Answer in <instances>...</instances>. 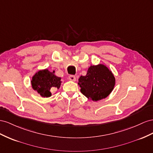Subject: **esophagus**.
<instances>
[{
	"label": "esophagus",
	"mask_w": 153,
	"mask_h": 153,
	"mask_svg": "<svg viewBox=\"0 0 153 153\" xmlns=\"http://www.w3.org/2000/svg\"><path fill=\"white\" fill-rule=\"evenodd\" d=\"M68 79L71 81H76V77L75 76H72V75L68 77Z\"/></svg>",
	"instance_id": "esophagus-1"
}]
</instances>
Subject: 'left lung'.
<instances>
[{"label": "left lung", "mask_w": 153, "mask_h": 153, "mask_svg": "<svg viewBox=\"0 0 153 153\" xmlns=\"http://www.w3.org/2000/svg\"><path fill=\"white\" fill-rule=\"evenodd\" d=\"M81 92L88 99L97 101L110 94L115 85L113 73L102 64L91 65L85 76H80Z\"/></svg>", "instance_id": "left-lung-1"}]
</instances>
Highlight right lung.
Listing matches in <instances>:
<instances>
[{"instance_id":"right-lung-1","label":"right lung","mask_w":153,"mask_h":153,"mask_svg":"<svg viewBox=\"0 0 153 153\" xmlns=\"http://www.w3.org/2000/svg\"><path fill=\"white\" fill-rule=\"evenodd\" d=\"M54 72V71L51 72L48 69L42 70L32 77V88L43 97L51 96V90L59 88L62 83L61 77L55 76Z\"/></svg>"}]
</instances>
